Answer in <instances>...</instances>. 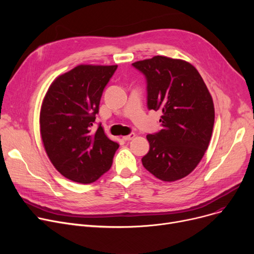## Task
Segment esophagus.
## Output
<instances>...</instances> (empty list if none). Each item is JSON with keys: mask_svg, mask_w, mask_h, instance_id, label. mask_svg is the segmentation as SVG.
Segmentation results:
<instances>
[{"mask_svg": "<svg viewBox=\"0 0 254 254\" xmlns=\"http://www.w3.org/2000/svg\"><path fill=\"white\" fill-rule=\"evenodd\" d=\"M135 134H134V132H130V134L129 135H127V136H125V137H123V139L125 140V141H130V140H132V139H134L135 138Z\"/></svg>", "mask_w": 254, "mask_h": 254, "instance_id": "1", "label": "esophagus"}]
</instances>
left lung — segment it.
Listing matches in <instances>:
<instances>
[{
  "label": "left lung",
  "mask_w": 254,
  "mask_h": 254,
  "mask_svg": "<svg viewBox=\"0 0 254 254\" xmlns=\"http://www.w3.org/2000/svg\"><path fill=\"white\" fill-rule=\"evenodd\" d=\"M147 81L148 109L162 111L163 129L147 135L150 148L142 158L156 178H184L203 158L214 126V104L194 66L182 60L156 56L131 64Z\"/></svg>",
  "instance_id": "8db88e82"
}]
</instances>
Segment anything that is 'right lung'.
<instances>
[{
	"label": "right lung",
	"mask_w": 254,
	"mask_h": 254,
	"mask_svg": "<svg viewBox=\"0 0 254 254\" xmlns=\"http://www.w3.org/2000/svg\"><path fill=\"white\" fill-rule=\"evenodd\" d=\"M117 65L79 64L49 86L40 111V134L52 165L74 182L88 184L111 168L118 143L101 126L92 130L103 90Z\"/></svg>",
	"instance_id": "add662e5"
}]
</instances>
